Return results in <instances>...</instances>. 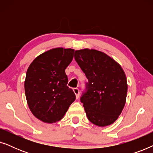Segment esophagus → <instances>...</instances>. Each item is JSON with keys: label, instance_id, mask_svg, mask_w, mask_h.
Segmentation results:
<instances>
[{"label": "esophagus", "instance_id": "1", "mask_svg": "<svg viewBox=\"0 0 153 153\" xmlns=\"http://www.w3.org/2000/svg\"><path fill=\"white\" fill-rule=\"evenodd\" d=\"M73 91H74V93H75V95H76V99H78L79 97V93H80L79 88H74L73 89Z\"/></svg>", "mask_w": 153, "mask_h": 153}]
</instances>
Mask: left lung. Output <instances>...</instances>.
I'll return each instance as SVG.
<instances>
[{
    "label": "left lung",
    "mask_w": 153,
    "mask_h": 153,
    "mask_svg": "<svg viewBox=\"0 0 153 153\" xmlns=\"http://www.w3.org/2000/svg\"><path fill=\"white\" fill-rule=\"evenodd\" d=\"M74 58L88 79V91L81 98L88 119L98 127L113 124L126 102L124 70L114 58L95 49L76 50Z\"/></svg>",
    "instance_id": "left-lung-1"
}]
</instances>
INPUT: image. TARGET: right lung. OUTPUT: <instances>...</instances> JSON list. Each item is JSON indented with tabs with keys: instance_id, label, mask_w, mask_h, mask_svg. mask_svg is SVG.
Masks as SVG:
<instances>
[{
	"instance_id": "add662e5",
	"label": "right lung",
	"mask_w": 153,
	"mask_h": 153,
	"mask_svg": "<svg viewBox=\"0 0 153 153\" xmlns=\"http://www.w3.org/2000/svg\"><path fill=\"white\" fill-rule=\"evenodd\" d=\"M74 52L70 48L48 50L35 58L27 70L24 82L27 103L32 114L44 123L61 120L76 99L67 85L65 74Z\"/></svg>"
}]
</instances>
